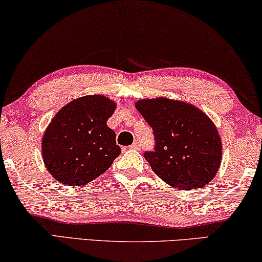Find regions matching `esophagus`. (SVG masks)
Wrapping results in <instances>:
<instances>
[{"label": "esophagus", "mask_w": 262, "mask_h": 262, "mask_svg": "<svg viewBox=\"0 0 262 262\" xmlns=\"http://www.w3.org/2000/svg\"><path fill=\"white\" fill-rule=\"evenodd\" d=\"M140 147H141V144H140V141H138V140H136V141L130 146L132 149H138V150L140 149Z\"/></svg>", "instance_id": "1"}]
</instances>
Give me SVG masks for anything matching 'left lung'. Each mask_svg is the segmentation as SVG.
I'll return each instance as SVG.
<instances>
[{
    "mask_svg": "<svg viewBox=\"0 0 262 262\" xmlns=\"http://www.w3.org/2000/svg\"><path fill=\"white\" fill-rule=\"evenodd\" d=\"M135 107L153 128L155 147L144 159L169 186L201 188L220 168L222 146L216 127L193 104L166 97L140 100Z\"/></svg>",
    "mask_w": 262,
    "mask_h": 262,
    "instance_id": "left-lung-1",
    "label": "left lung"
}]
</instances>
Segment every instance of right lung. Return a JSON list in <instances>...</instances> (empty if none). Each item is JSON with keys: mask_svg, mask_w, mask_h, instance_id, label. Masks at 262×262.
<instances>
[{"mask_svg": "<svg viewBox=\"0 0 262 262\" xmlns=\"http://www.w3.org/2000/svg\"><path fill=\"white\" fill-rule=\"evenodd\" d=\"M116 108L103 95H87L66 104L42 138V156L56 181L81 186L103 174L121 153L107 126Z\"/></svg>", "mask_w": 262, "mask_h": 262, "instance_id": "add662e5", "label": "right lung"}]
</instances>
